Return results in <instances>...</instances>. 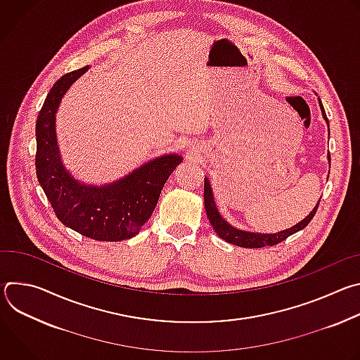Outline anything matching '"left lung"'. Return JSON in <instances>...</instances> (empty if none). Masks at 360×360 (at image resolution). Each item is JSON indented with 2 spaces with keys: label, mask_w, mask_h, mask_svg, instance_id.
<instances>
[{
  "label": "left lung",
  "mask_w": 360,
  "mask_h": 360,
  "mask_svg": "<svg viewBox=\"0 0 360 360\" xmlns=\"http://www.w3.org/2000/svg\"><path fill=\"white\" fill-rule=\"evenodd\" d=\"M319 107H321V111H322V117L326 121L328 128H329L328 117H326V112L323 110V105H322V101L321 99H319ZM328 161L330 164V153H328ZM329 168H330V165H329ZM203 200H205V211H207L210 222H211L212 228L215 229V232L218 233V236L222 238L224 240H226L228 243H232V245H236V246H240V248L274 246V245L285 240L290 235H293V233L302 231L304 226H307V224H309L312 221V218L315 217L316 210L319 207V202H321V199H319L318 203H316V207L311 211V214L307 215L306 218H303L295 226H292L289 229H285V231H281V232H276V233H259V232H248V231L238 229V228L232 226L231 224H228L222 218V215L219 214L217 205H215L211 182H210V179L207 176H205V184H203Z\"/></svg>",
  "instance_id": "8db88e82"
}]
</instances>
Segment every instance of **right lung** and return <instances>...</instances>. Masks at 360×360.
<instances>
[{
    "mask_svg": "<svg viewBox=\"0 0 360 360\" xmlns=\"http://www.w3.org/2000/svg\"><path fill=\"white\" fill-rule=\"evenodd\" d=\"M88 70L86 65L63 75L45 98L35 125L37 178L65 226L95 240L118 242L139 233L182 157L178 153L157 157L105 185H88L75 179L61 160L56 114L63 96Z\"/></svg>",
    "mask_w": 360,
    "mask_h": 360,
    "instance_id": "obj_1",
    "label": "right lung"
}]
</instances>
